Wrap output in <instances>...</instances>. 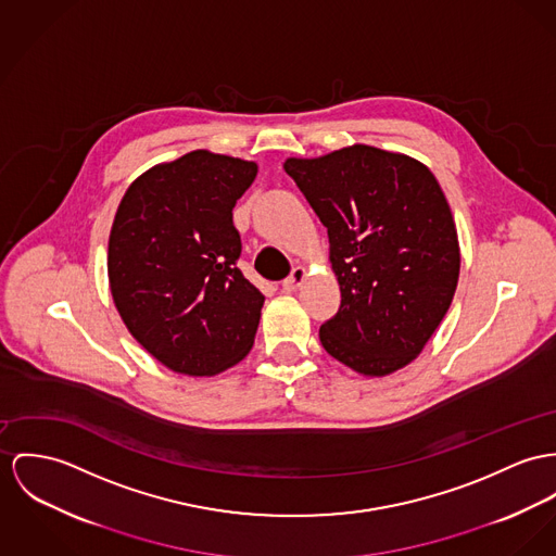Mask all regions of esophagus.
Here are the masks:
<instances>
[{"instance_id": "34e87169", "label": "esophagus", "mask_w": 556, "mask_h": 556, "mask_svg": "<svg viewBox=\"0 0 556 556\" xmlns=\"http://www.w3.org/2000/svg\"><path fill=\"white\" fill-rule=\"evenodd\" d=\"M304 277H306L304 266H296V268L292 270V275H290L288 279H283L281 290H283V292H294V290H299L300 283L304 281Z\"/></svg>"}]
</instances>
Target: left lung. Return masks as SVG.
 <instances>
[{
	"label": "left lung",
	"mask_w": 556,
	"mask_h": 556,
	"mask_svg": "<svg viewBox=\"0 0 556 556\" xmlns=\"http://www.w3.org/2000/svg\"><path fill=\"white\" fill-rule=\"evenodd\" d=\"M286 172L328 228L341 306L324 349L366 377L410 364L444 319L459 279L446 197L426 165L372 146L288 159Z\"/></svg>",
	"instance_id": "1"
}]
</instances>
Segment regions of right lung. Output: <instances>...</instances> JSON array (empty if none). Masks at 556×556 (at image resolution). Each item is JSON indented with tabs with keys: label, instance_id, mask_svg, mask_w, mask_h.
I'll return each instance as SVG.
<instances>
[{
	"label": "right lung",
	"instance_id": "1",
	"mask_svg": "<svg viewBox=\"0 0 556 556\" xmlns=\"http://www.w3.org/2000/svg\"><path fill=\"white\" fill-rule=\"evenodd\" d=\"M256 173V163L197 150L137 177L118 205L112 296L128 332L175 372L212 377L254 344L264 296L237 266L232 210Z\"/></svg>",
	"mask_w": 556,
	"mask_h": 556
}]
</instances>
